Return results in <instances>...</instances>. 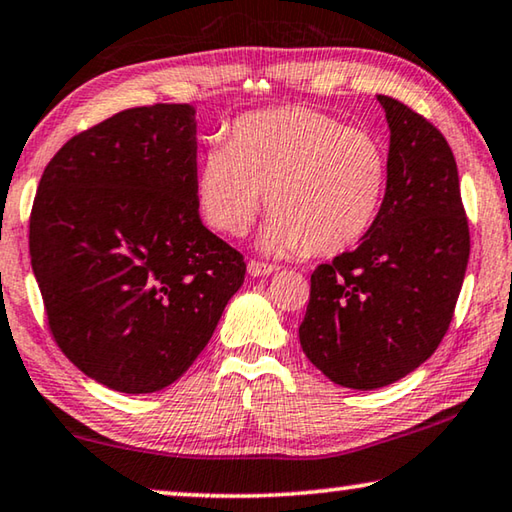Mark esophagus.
<instances>
[{
  "mask_svg": "<svg viewBox=\"0 0 512 512\" xmlns=\"http://www.w3.org/2000/svg\"><path fill=\"white\" fill-rule=\"evenodd\" d=\"M273 271H278V266H275V264L259 262V259H250V262H248V273L257 275V278H262V275H271Z\"/></svg>",
  "mask_w": 512,
  "mask_h": 512,
  "instance_id": "34e87169",
  "label": "esophagus"
}]
</instances>
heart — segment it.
Instances as JSON below:
<instances>
[{"label": "heart", "instance_id": "obj_1", "mask_svg": "<svg viewBox=\"0 0 512 512\" xmlns=\"http://www.w3.org/2000/svg\"><path fill=\"white\" fill-rule=\"evenodd\" d=\"M389 184L385 145L307 107L239 118L225 145L209 148L196 175L198 209L221 234L239 237L264 193L273 212L262 246L337 255L360 243L383 212Z\"/></svg>", "mask_w": 512, "mask_h": 512}]
</instances>
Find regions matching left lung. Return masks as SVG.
I'll list each match as a JSON object with an SVG mask.
<instances>
[{
    "instance_id": "left-lung-1",
    "label": "left lung",
    "mask_w": 512,
    "mask_h": 512,
    "mask_svg": "<svg viewBox=\"0 0 512 512\" xmlns=\"http://www.w3.org/2000/svg\"><path fill=\"white\" fill-rule=\"evenodd\" d=\"M389 123L383 212L358 248L312 273L300 346L332 383L392 385L435 353L469 259L456 157L440 129L378 95Z\"/></svg>"
}]
</instances>
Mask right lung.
<instances>
[{
  "label": "right lung",
  "mask_w": 512,
  "mask_h": 512,
  "mask_svg": "<svg viewBox=\"0 0 512 512\" xmlns=\"http://www.w3.org/2000/svg\"><path fill=\"white\" fill-rule=\"evenodd\" d=\"M193 113L157 102L75 134L31 207V269L54 342L116 392L175 383L246 275L239 250L200 221Z\"/></svg>",
  "instance_id": "obj_1"
}]
</instances>
